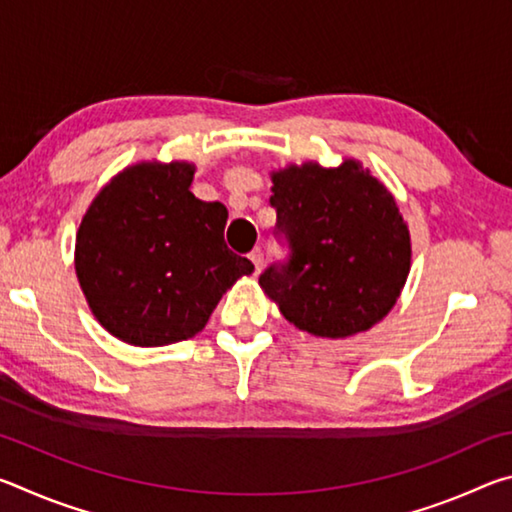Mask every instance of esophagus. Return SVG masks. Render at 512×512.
I'll return each mask as SVG.
<instances>
[{
	"mask_svg": "<svg viewBox=\"0 0 512 512\" xmlns=\"http://www.w3.org/2000/svg\"><path fill=\"white\" fill-rule=\"evenodd\" d=\"M250 262L255 264V273H259L264 268V253L262 250H253V253H250Z\"/></svg>",
	"mask_w": 512,
	"mask_h": 512,
	"instance_id": "34e87169",
	"label": "esophagus"
}]
</instances>
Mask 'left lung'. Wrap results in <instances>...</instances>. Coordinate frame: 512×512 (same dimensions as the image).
I'll return each instance as SVG.
<instances>
[{"label": "left lung", "mask_w": 512, "mask_h": 512, "mask_svg": "<svg viewBox=\"0 0 512 512\" xmlns=\"http://www.w3.org/2000/svg\"><path fill=\"white\" fill-rule=\"evenodd\" d=\"M273 235L287 257L259 275L298 329L327 339L366 332L400 298L411 239L393 196L359 162L273 173Z\"/></svg>", "instance_id": "8db88e82"}]
</instances>
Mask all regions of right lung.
Wrapping results in <instances>:
<instances>
[{
    "label": "right lung",
    "mask_w": 512,
    "mask_h": 512,
    "mask_svg": "<svg viewBox=\"0 0 512 512\" xmlns=\"http://www.w3.org/2000/svg\"><path fill=\"white\" fill-rule=\"evenodd\" d=\"M187 162L135 164L94 198L76 237V275L117 339L155 348L192 339L248 257L225 246L228 210L189 192Z\"/></svg>",
    "instance_id": "right-lung-1"
}]
</instances>
